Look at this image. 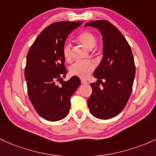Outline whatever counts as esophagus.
Wrapping results in <instances>:
<instances>
[{
    "label": "esophagus",
    "instance_id": "34e87169",
    "mask_svg": "<svg viewBox=\"0 0 156 156\" xmlns=\"http://www.w3.org/2000/svg\"><path fill=\"white\" fill-rule=\"evenodd\" d=\"M81 83L82 84H87V82L85 80H81Z\"/></svg>",
    "mask_w": 156,
    "mask_h": 156
}]
</instances>
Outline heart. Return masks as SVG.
<instances>
[{
  "mask_svg": "<svg viewBox=\"0 0 156 156\" xmlns=\"http://www.w3.org/2000/svg\"><path fill=\"white\" fill-rule=\"evenodd\" d=\"M77 40L88 49H92L97 44V38L95 35L89 31H85L79 34ZM62 55L66 61L70 62L71 60L72 55H71V44L65 43L62 47ZM94 69H95V64L92 61H78L71 66L70 72L72 75L80 78H87Z\"/></svg>",
  "mask_w": 156,
  "mask_h": 156,
  "instance_id": "b5f03b06",
  "label": "heart"
}]
</instances>
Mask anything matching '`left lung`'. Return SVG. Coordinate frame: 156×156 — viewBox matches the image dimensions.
<instances>
[{
    "label": "left lung",
    "mask_w": 156,
    "mask_h": 156,
    "mask_svg": "<svg viewBox=\"0 0 156 156\" xmlns=\"http://www.w3.org/2000/svg\"><path fill=\"white\" fill-rule=\"evenodd\" d=\"M85 26H93L100 31L104 55L94 73L102 87L97 82L90 84L92 94L87 105L93 116L109 119L123 111L130 97L136 73L133 55L123 34L109 21L94 20Z\"/></svg>",
    "instance_id": "obj_1"
}]
</instances>
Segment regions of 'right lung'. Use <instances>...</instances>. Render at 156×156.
<instances>
[{"instance_id":"add662e5","label":"right lung","mask_w":156,"mask_h":156,"mask_svg":"<svg viewBox=\"0 0 156 156\" xmlns=\"http://www.w3.org/2000/svg\"><path fill=\"white\" fill-rule=\"evenodd\" d=\"M82 21L55 22L47 26L29 48L25 78L31 104L40 116L50 122L64 119L69 113L71 97L80 85L78 76L57 82L66 76L62 47L66 38Z\"/></svg>"}]
</instances>
